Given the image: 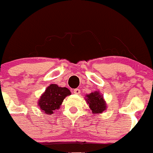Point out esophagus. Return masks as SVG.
Segmentation results:
<instances>
[{
  "mask_svg": "<svg viewBox=\"0 0 153 153\" xmlns=\"http://www.w3.org/2000/svg\"><path fill=\"white\" fill-rule=\"evenodd\" d=\"M73 92L75 94H76V95H79V94L81 93V90H80L79 89H74Z\"/></svg>",
  "mask_w": 153,
  "mask_h": 153,
  "instance_id": "esophagus-1",
  "label": "esophagus"
}]
</instances>
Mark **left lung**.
Instances as JSON below:
<instances>
[{"mask_svg": "<svg viewBox=\"0 0 153 153\" xmlns=\"http://www.w3.org/2000/svg\"><path fill=\"white\" fill-rule=\"evenodd\" d=\"M85 100L89 104V109L92 110V114H101L106 110V103L104 96L99 91H95L89 94H86Z\"/></svg>", "mask_w": 153, "mask_h": 153, "instance_id": "obj_1", "label": "left lung"}]
</instances>
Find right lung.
Returning <instances> with one entry per match:
<instances>
[{
  "label": "right lung",
  "instance_id": "obj_1",
  "mask_svg": "<svg viewBox=\"0 0 153 153\" xmlns=\"http://www.w3.org/2000/svg\"><path fill=\"white\" fill-rule=\"evenodd\" d=\"M70 95V90L67 87L50 84L41 95L38 105L41 111L47 115H51L55 109H59L64 98Z\"/></svg>",
  "mask_w": 153,
  "mask_h": 153
}]
</instances>
